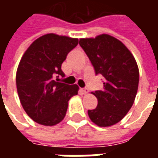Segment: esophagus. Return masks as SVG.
<instances>
[{"label":"esophagus","mask_w":158,"mask_h":158,"mask_svg":"<svg viewBox=\"0 0 158 158\" xmlns=\"http://www.w3.org/2000/svg\"><path fill=\"white\" fill-rule=\"evenodd\" d=\"M81 91L84 95H86L87 93L89 92V89H87V88H85V89H81Z\"/></svg>","instance_id":"obj_1"}]
</instances>
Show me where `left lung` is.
Instances as JSON below:
<instances>
[{"instance_id": "left-lung-1", "label": "left lung", "mask_w": 158, "mask_h": 158, "mask_svg": "<svg viewBox=\"0 0 158 158\" xmlns=\"http://www.w3.org/2000/svg\"><path fill=\"white\" fill-rule=\"evenodd\" d=\"M79 45L96 74L104 77L102 89L91 92L98 104L95 109L88 110V115L99 127L114 125L124 118L135 99L139 76L137 62L122 42L106 34L82 38Z\"/></svg>"}]
</instances>
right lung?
Instances as JSON below:
<instances>
[{"label": "right lung", "mask_w": 158, "mask_h": 158, "mask_svg": "<svg viewBox=\"0 0 158 158\" xmlns=\"http://www.w3.org/2000/svg\"><path fill=\"white\" fill-rule=\"evenodd\" d=\"M78 44L76 38L46 34L33 42L20 60L16 74L19 100L29 118L39 124L59 123L65 117L70 98L78 94L77 85L54 79L55 76L64 77L62 62Z\"/></svg>", "instance_id": "add662e5"}]
</instances>
